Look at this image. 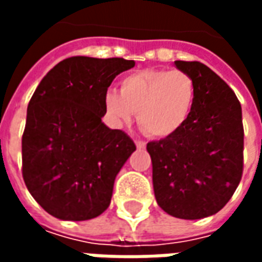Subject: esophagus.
<instances>
[{
    "mask_svg": "<svg viewBox=\"0 0 262 262\" xmlns=\"http://www.w3.org/2000/svg\"><path fill=\"white\" fill-rule=\"evenodd\" d=\"M135 143H136V147L137 148H144V147H146V143L142 142V140H136V142H135Z\"/></svg>",
    "mask_w": 262,
    "mask_h": 262,
    "instance_id": "obj_1",
    "label": "esophagus"
}]
</instances>
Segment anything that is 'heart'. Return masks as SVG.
I'll return each mask as SVG.
<instances>
[{"instance_id": "obj_1", "label": "heart", "mask_w": 262, "mask_h": 262, "mask_svg": "<svg viewBox=\"0 0 262 262\" xmlns=\"http://www.w3.org/2000/svg\"><path fill=\"white\" fill-rule=\"evenodd\" d=\"M196 99V84L181 70H140L120 81L119 94L105 95V111L118 127L133 114L148 136L168 137L185 125Z\"/></svg>"}]
</instances>
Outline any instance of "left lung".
I'll return each instance as SVG.
<instances>
[{"label": "left lung", "instance_id": "obj_1", "mask_svg": "<svg viewBox=\"0 0 262 262\" xmlns=\"http://www.w3.org/2000/svg\"><path fill=\"white\" fill-rule=\"evenodd\" d=\"M176 66L193 78L196 99L180 130L147 143L154 195L160 208L171 216L202 219L217 213L242 180V105L208 66L181 60Z\"/></svg>", "mask_w": 262, "mask_h": 262}]
</instances>
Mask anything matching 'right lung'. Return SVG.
Listing matches in <instances>:
<instances>
[{"instance_id":"add662e5","label":"right lung","mask_w":262,"mask_h":262,"mask_svg":"<svg viewBox=\"0 0 262 262\" xmlns=\"http://www.w3.org/2000/svg\"><path fill=\"white\" fill-rule=\"evenodd\" d=\"M132 67L133 60L120 57H69L33 92L22 136V176L54 217L88 220L108 209L115 178L136 146L102 122L105 95L115 77Z\"/></svg>"}]
</instances>
